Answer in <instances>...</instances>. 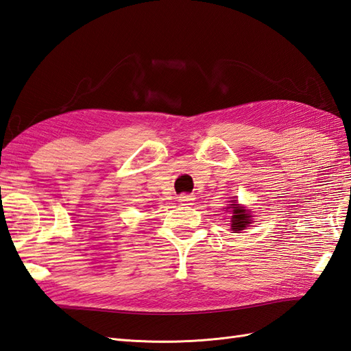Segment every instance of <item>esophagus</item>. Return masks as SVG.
Masks as SVG:
<instances>
[{"label": "esophagus", "instance_id": "1", "mask_svg": "<svg viewBox=\"0 0 351 351\" xmlns=\"http://www.w3.org/2000/svg\"><path fill=\"white\" fill-rule=\"evenodd\" d=\"M193 200H195V196H193V195H186V193H183V195L178 196V202H182L183 205H192Z\"/></svg>", "mask_w": 351, "mask_h": 351}]
</instances>
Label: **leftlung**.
<instances>
[{"instance_id":"1","label":"left lung","mask_w":351,"mask_h":351,"mask_svg":"<svg viewBox=\"0 0 351 351\" xmlns=\"http://www.w3.org/2000/svg\"><path fill=\"white\" fill-rule=\"evenodd\" d=\"M230 209L231 212V230L234 232H239L241 230L246 228L249 224H252V215L250 210L237 204L236 200H232V204L227 206V210Z\"/></svg>"}]
</instances>
